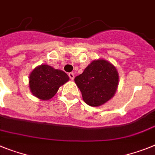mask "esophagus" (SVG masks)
<instances>
[{"label": "esophagus", "mask_w": 155, "mask_h": 155, "mask_svg": "<svg viewBox=\"0 0 155 155\" xmlns=\"http://www.w3.org/2000/svg\"><path fill=\"white\" fill-rule=\"evenodd\" d=\"M68 75H69V78H70L71 80H74V74L73 73H69Z\"/></svg>", "instance_id": "34e87169"}]
</instances>
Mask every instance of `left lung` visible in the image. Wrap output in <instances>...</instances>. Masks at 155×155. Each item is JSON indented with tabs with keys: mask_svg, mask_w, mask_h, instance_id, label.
<instances>
[{
	"mask_svg": "<svg viewBox=\"0 0 155 155\" xmlns=\"http://www.w3.org/2000/svg\"><path fill=\"white\" fill-rule=\"evenodd\" d=\"M118 73L115 67L104 59L93 60L74 81L83 100L91 107H98L110 100L118 85Z\"/></svg>",
	"mask_w": 155,
	"mask_h": 155,
	"instance_id": "obj_1",
	"label": "left lung"
}]
</instances>
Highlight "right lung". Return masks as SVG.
Segmentation results:
<instances>
[{"mask_svg":"<svg viewBox=\"0 0 155 155\" xmlns=\"http://www.w3.org/2000/svg\"><path fill=\"white\" fill-rule=\"evenodd\" d=\"M68 81V75L63 71L43 64L30 73L29 85L34 96L40 100H48L55 96L59 87Z\"/></svg>","mask_w":155,"mask_h":155,"instance_id":"add662e5","label":"right lung"}]
</instances>
